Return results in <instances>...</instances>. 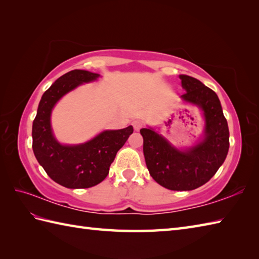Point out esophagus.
<instances>
[{
  "instance_id": "esophagus-1",
  "label": "esophagus",
  "mask_w": 259,
  "mask_h": 259,
  "mask_svg": "<svg viewBox=\"0 0 259 259\" xmlns=\"http://www.w3.org/2000/svg\"><path fill=\"white\" fill-rule=\"evenodd\" d=\"M132 125H133V127H134L135 131H140L142 128V126H143V122L140 119H135V120H133Z\"/></svg>"
}]
</instances>
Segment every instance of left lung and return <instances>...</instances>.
<instances>
[{
	"label": "left lung",
	"instance_id": "left-lung-1",
	"mask_svg": "<svg viewBox=\"0 0 259 259\" xmlns=\"http://www.w3.org/2000/svg\"><path fill=\"white\" fill-rule=\"evenodd\" d=\"M180 78L186 91L182 99L204 112V140L180 151L152 128L140 132L146 166L154 180L170 191H192L207 183L224 163L229 148V131L215 92L192 76L180 75Z\"/></svg>",
	"mask_w": 259,
	"mask_h": 259
}]
</instances>
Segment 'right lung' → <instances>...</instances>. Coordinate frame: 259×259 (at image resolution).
<instances>
[{
    "label": "right lung",
    "instance_id": "right-lung-1",
    "mask_svg": "<svg viewBox=\"0 0 259 259\" xmlns=\"http://www.w3.org/2000/svg\"><path fill=\"white\" fill-rule=\"evenodd\" d=\"M100 74L83 70L68 72L45 91L33 120V152L47 174L67 188L93 187L108 175L110 166L118 149L133 133V127L104 131L93 140L79 145H62L51 128V113L62 96Z\"/></svg>",
    "mask_w": 259,
    "mask_h": 259
}]
</instances>
